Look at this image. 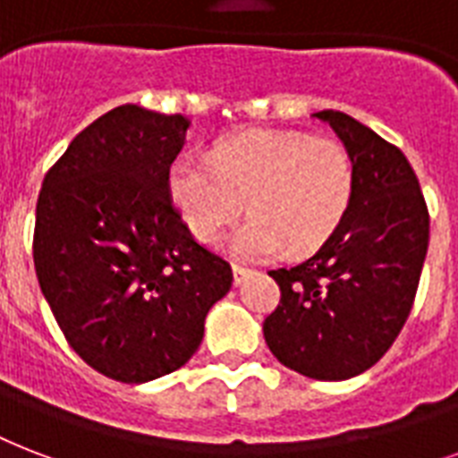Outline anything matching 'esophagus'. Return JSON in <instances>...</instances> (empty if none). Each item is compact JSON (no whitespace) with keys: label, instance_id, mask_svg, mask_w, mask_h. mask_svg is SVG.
Instances as JSON below:
<instances>
[{"label":"esophagus","instance_id":"34e87169","mask_svg":"<svg viewBox=\"0 0 458 458\" xmlns=\"http://www.w3.org/2000/svg\"><path fill=\"white\" fill-rule=\"evenodd\" d=\"M250 274V268L247 267H240V264H233V276H235V285H240L247 278Z\"/></svg>","mask_w":458,"mask_h":458}]
</instances>
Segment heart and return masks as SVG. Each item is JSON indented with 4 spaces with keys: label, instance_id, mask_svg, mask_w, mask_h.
I'll return each mask as SVG.
<instances>
[{
    "label": "heart",
    "instance_id": "b5f03b06",
    "mask_svg": "<svg viewBox=\"0 0 458 458\" xmlns=\"http://www.w3.org/2000/svg\"><path fill=\"white\" fill-rule=\"evenodd\" d=\"M167 194L199 242L214 244L242 211L233 237L240 257L267 259L288 244L312 252L329 240L355 197L351 153L329 139L295 131H247L216 146L208 163L182 156L170 165Z\"/></svg>",
    "mask_w": 458,
    "mask_h": 458
}]
</instances>
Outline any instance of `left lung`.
Wrapping results in <instances>:
<instances>
[{
	"mask_svg": "<svg viewBox=\"0 0 458 458\" xmlns=\"http://www.w3.org/2000/svg\"><path fill=\"white\" fill-rule=\"evenodd\" d=\"M314 117L331 124L353 158V206L319 252L268 271L281 302L264 319V338L285 368L338 382L372 368L403 329L428 254L430 216L396 146L338 110Z\"/></svg>",
	"mask_w": 458,
	"mask_h": 458,
	"instance_id": "1",
	"label": "left lung"
}]
</instances>
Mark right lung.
Here are the masks:
<instances>
[{
    "label": "right lung",
    "mask_w": 458,
    "mask_h": 458,
    "mask_svg": "<svg viewBox=\"0 0 458 458\" xmlns=\"http://www.w3.org/2000/svg\"><path fill=\"white\" fill-rule=\"evenodd\" d=\"M190 120L120 105L47 170L33 261L59 329L100 375L141 384L180 369L233 285L167 194Z\"/></svg>",
    "instance_id": "1"
}]
</instances>
